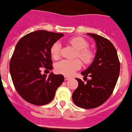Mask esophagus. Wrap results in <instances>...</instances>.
<instances>
[{"label": "esophagus", "mask_w": 132, "mask_h": 132, "mask_svg": "<svg viewBox=\"0 0 132 132\" xmlns=\"http://www.w3.org/2000/svg\"><path fill=\"white\" fill-rule=\"evenodd\" d=\"M70 79V77H68V76H64V79H65V80H68V79Z\"/></svg>", "instance_id": "34e87169"}]
</instances>
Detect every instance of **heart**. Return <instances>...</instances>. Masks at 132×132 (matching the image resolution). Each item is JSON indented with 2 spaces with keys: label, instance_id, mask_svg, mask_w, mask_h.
Masks as SVG:
<instances>
[{
  "label": "heart",
  "instance_id": "heart-1",
  "mask_svg": "<svg viewBox=\"0 0 132 132\" xmlns=\"http://www.w3.org/2000/svg\"><path fill=\"white\" fill-rule=\"evenodd\" d=\"M68 44H70L77 51V56L82 59V61L89 64L93 59V52L87 48L88 43L86 39L79 37H73L68 39ZM61 53V44L59 42H56L53 44L50 48V53L53 59H57L60 56ZM82 66L81 61L76 59H62L57 62L55 69L57 72L65 75H72L75 71L79 70Z\"/></svg>",
  "mask_w": 132,
  "mask_h": 132
}]
</instances>
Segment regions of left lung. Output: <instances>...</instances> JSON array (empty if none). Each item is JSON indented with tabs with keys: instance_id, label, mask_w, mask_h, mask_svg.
Masks as SVG:
<instances>
[{
	"instance_id": "1",
	"label": "left lung",
	"mask_w": 132,
	"mask_h": 132,
	"mask_svg": "<svg viewBox=\"0 0 132 132\" xmlns=\"http://www.w3.org/2000/svg\"><path fill=\"white\" fill-rule=\"evenodd\" d=\"M95 40L97 51L92 64L81 73L86 82L78 78V86L73 93V102L84 109H93L106 102L113 93L120 74L117 51L104 37L88 33ZM87 77L90 79H87Z\"/></svg>"
}]
</instances>
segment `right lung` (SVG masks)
Returning <instances> with one entry per match:
<instances>
[{
    "label": "right lung",
    "instance_id": "1",
    "mask_svg": "<svg viewBox=\"0 0 132 132\" xmlns=\"http://www.w3.org/2000/svg\"><path fill=\"white\" fill-rule=\"evenodd\" d=\"M64 36L46 30H37L25 35L15 47L10 62L13 84L22 98L35 105L48 104L63 83L62 75L41 74V68L53 69L50 48Z\"/></svg>",
    "mask_w": 132,
    "mask_h": 132
}]
</instances>
